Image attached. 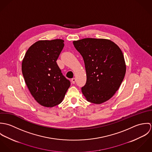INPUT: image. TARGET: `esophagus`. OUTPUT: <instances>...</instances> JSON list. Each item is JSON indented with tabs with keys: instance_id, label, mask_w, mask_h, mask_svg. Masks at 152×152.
Masks as SVG:
<instances>
[{
	"instance_id": "1",
	"label": "esophagus",
	"mask_w": 152,
	"mask_h": 152,
	"mask_svg": "<svg viewBox=\"0 0 152 152\" xmlns=\"http://www.w3.org/2000/svg\"><path fill=\"white\" fill-rule=\"evenodd\" d=\"M75 81H76V80H75V78H72V79H71V82H72V84H75Z\"/></svg>"
}]
</instances>
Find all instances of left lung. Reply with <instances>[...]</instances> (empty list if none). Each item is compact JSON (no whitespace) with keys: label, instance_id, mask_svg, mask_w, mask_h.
Returning a JSON list of instances; mask_svg holds the SVG:
<instances>
[{"label":"left lung","instance_id":"8db88e82","mask_svg":"<svg viewBox=\"0 0 152 152\" xmlns=\"http://www.w3.org/2000/svg\"><path fill=\"white\" fill-rule=\"evenodd\" d=\"M73 44L86 66L87 81L81 88L83 94L91 103L108 101L119 89L126 73L121 50L113 42L103 39L87 38Z\"/></svg>","mask_w":152,"mask_h":152}]
</instances>
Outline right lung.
I'll list each match as a JSON object with an SVG mask.
<instances>
[{
    "label": "right lung",
    "mask_w": 152,
    "mask_h": 152,
    "mask_svg": "<svg viewBox=\"0 0 152 152\" xmlns=\"http://www.w3.org/2000/svg\"><path fill=\"white\" fill-rule=\"evenodd\" d=\"M64 46L61 39L38 41L28 49L22 61L27 86L35 100L45 107L60 104L70 86L56 62Z\"/></svg>",
    "instance_id": "1"
}]
</instances>
